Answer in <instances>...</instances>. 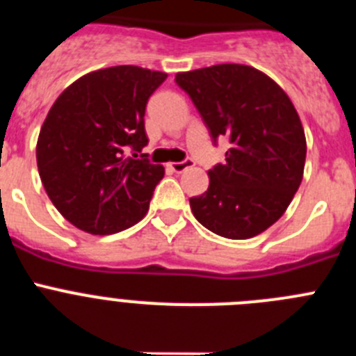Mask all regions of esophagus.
I'll use <instances>...</instances> for the list:
<instances>
[{
    "label": "esophagus",
    "instance_id": "esophagus-1",
    "mask_svg": "<svg viewBox=\"0 0 356 356\" xmlns=\"http://www.w3.org/2000/svg\"><path fill=\"white\" fill-rule=\"evenodd\" d=\"M191 165H193V160L191 159H185V160H181V162L168 163V168L171 169L172 172H181V171H185L187 168H191Z\"/></svg>",
    "mask_w": 356,
    "mask_h": 356
}]
</instances>
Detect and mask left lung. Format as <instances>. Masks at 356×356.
<instances>
[{"instance_id": "1", "label": "left lung", "mask_w": 356, "mask_h": 356, "mask_svg": "<svg viewBox=\"0 0 356 356\" xmlns=\"http://www.w3.org/2000/svg\"><path fill=\"white\" fill-rule=\"evenodd\" d=\"M213 144L228 137L226 162L191 197L201 225L226 238L262 234L284 216L303 180L307 140L300 115L278 83L259 69L219 64L178 72Z\"/></svg>"}]
</instances>
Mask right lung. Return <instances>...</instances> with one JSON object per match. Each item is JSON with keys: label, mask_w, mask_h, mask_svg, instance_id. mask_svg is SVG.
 I'll return each instance as SVG.
<instances>
[{"label": "right lung", "mask_w": 356, "mask_h": 356, "mask_svg": "<svg viewBox=\"0 0 356 356\" xmlns=\"http://www.w3.org/2000/svg\"><path fill=\"white\" fill-rule=\"evenodd\" d=\"M168 74L115 65L89 72L56 97L37 140L40 180L56 210L92 235L146 216L163 168L140 155L147 99Z\"/></svg>", "instance_id": "obj_1"}]
</instances>
